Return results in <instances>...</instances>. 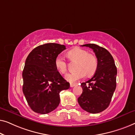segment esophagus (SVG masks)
<instances>
[{
    "label": "esophagus",
    "mask_w": 135,
    "mask_h": 135,
    "mask_svg": "<svg viewBox=\"0 0 135 135\" xmlns=\"http://www.w3.org/2000/svg\"><path fill=\"white\" fill-rule=\"evenodd\" d=\"M76 84H75V83H70V87H73L74 86H75Z\"/></svg>",
    "instance_id": "obj_1"
}]
</instances>
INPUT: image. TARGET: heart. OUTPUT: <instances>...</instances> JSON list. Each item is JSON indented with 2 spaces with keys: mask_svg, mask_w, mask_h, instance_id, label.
<instances>
[{
  "mask_svg": "<svg viewBox=\"0 0 135 135\" xmlns=\"http://www.w3.org/2000/svg\"><path fill=\"white\" fill-rule=\"evenodd\" d=\"M67 56L71 62H77L74 73L66 75L65 78L70 83H75L83 78L92 76L95 73L98 68V59L94 54L89 53L85 49L76 48L69 51ZM54 65L56 70L62 74H65L68 70V64L64 57L58 55L55 59Z\"/></svg>",
  "mask_w": 135,
  "mask_h": 135,
  "instance_id": "b5f03b06",
  "label": "heart"
}]
</instances>
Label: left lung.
<instances>
[{
    "label": "left lung",
    "mask_w": 135,
    "mask_h": 135,
    "mask_svg": "<svg viewBox=\"0 0 135 135\" xmlns=\"http://www.w3.org/2000/svg\"><path fill=\"white\" fill-rule=\"evenodd\" d=\"M81 46L93 49L98 59V68L92 78L81 83L83 93L78 102L88 113H99L106 109L111 101L116 87L117 68L113 56L105 48L95 44Z\"/></svg>",
    "instance_id": "obj_1"
}]
</instances>
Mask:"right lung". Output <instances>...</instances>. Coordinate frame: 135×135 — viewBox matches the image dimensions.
Listing matches in <instances>:
<instances>
[{
    "label": "right lung",
    "mask_w": 135,
    "mask_h": 135,
    "mask_svg": "<svg viewBox=\"0 0 135 135\" xmlns=\"http://www.w3.org/2000/svg\"><path fill=\"white\" fill-rule=\"evenodd\" d=\"M66 49L63 45L46 43L34 48L28 55L22 71V91L34 112L45 114L60 103L59 94L70 87L56 70L55 59Z\"/></svg>",
    "instance_id": "obj_1"
}]
</instances>
